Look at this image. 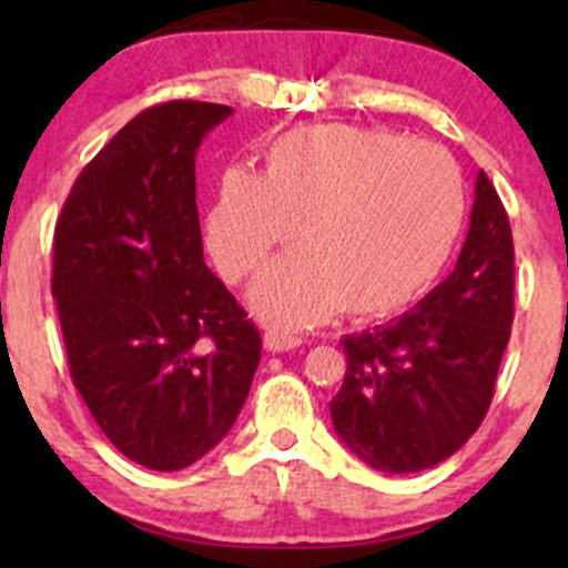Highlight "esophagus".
Masks as SVG:
<instances>
[{
  "mask_svg": "<svg viewBox=\"0 0 568 568\" xmlns=\"http://www.w3.org/2000/svg\"><path fill=\"white\" fill-rule=\"evenodd\" d=\"M298 344H302V338L291 334H280V331H266L264 334L266 352H288V349H296Z\"/></svg>",
  "mask_w": 568,
  "mask_h": 568,
  "instance_id": "obj_1",
  "label": "esophagus"
}]
</instances>
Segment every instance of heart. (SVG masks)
Segmentation results:
<instances>
[{"label":"heart","instance_id":"b5f03b06","mask_svg":"<svg viewBox=\"0 0 568 568\" xmlns=\"http://www.w3.org/2000/svg\"><path fill=\"white\" fill-rule=\"evenodd\" d=\"M465 216V181L443 149L387 130L312 125L272 141L262 175L224 173L207 247L221 275L240 283L302 230L304 251L253 283V312L277 328H306L338 306L371 321L438 283Z\"/></svg>","mask_w":568,"mask_h":568}]
</instances>
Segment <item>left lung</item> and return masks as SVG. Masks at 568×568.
Returning a JSON list of instances; mask_svg holds the SVG:
<instances>
[{
    "label": "left lung",
    "instance_id": "obj_1",
    "mask_svg": "<svg viewBox=\"0 0 568 568\" xmlns=\"http://www.w3.org/2000/svg\"><path fill=\"white\" fill-rule=\"evenodd\" d=\"M513 288L510 221L480 171L452 275L406 315L342 338L347 374L331 419L344 446L393 475L429 470L459 452L491 406Z\"/></svg>",
    "mask_w": 568,
    "mask_h": 568
}]
</instances>
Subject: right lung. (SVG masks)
Here are the masks:
<instances>
[{
  "label": "right lung",
  "instance_id": "obj_1",
  "mask_svg": "<svg viewBox=\"0 0 568 568\" xmlns=\"http://www.w3.org/2000/svg\"><path fill=\"white\" fill-rule=\"evenodd\" d=\"M230 106L168 101L128 122L71 186L53 298L71 382L149 470L194 465L243 408L262 336L202 258L194 158Z\"/></svg>",
  "mask_w": 568,
  "mask_h": 568
}]
</instances>
